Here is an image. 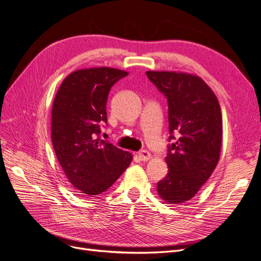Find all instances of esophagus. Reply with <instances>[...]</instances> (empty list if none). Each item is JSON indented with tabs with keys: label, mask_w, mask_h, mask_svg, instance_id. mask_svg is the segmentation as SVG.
<instances>
[{
	"label": "esophagus",
	"mask_w": 261,
	"mask_h": 261,
	"mask_svg": "<svg viewBox=\"0 0 261 261\" xmlns=\"http://www.w3.org/2000/svg\"><path fill=\"white\" fill-rule=\"evenodd\" d=\"M139 158L142 160V161H146L150 158V152L148 150H141L139 151Z\"/></svg>",
	"instance_id": "esophagus-1"
}]
</instances>
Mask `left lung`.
Here are the masks:
<instances>
[{
    "instance_id": "left-lung-1",
    "label": "left lung",
    "mask_w": 261,
    "mask_h": 261,
    "mask_svg": "<svg viewBox=\"0 0 261 261\" xmlns=\"http://www.w3.org/2000/svg\"><path fill=\"white\" fill-rule=\"evenodd\" d=\"M148 80L168 100V174L157 191L167 203L190 200L217 166L223 122L218 100L196 75L176 72H146Z\"/></svg>"
}]
</instances>
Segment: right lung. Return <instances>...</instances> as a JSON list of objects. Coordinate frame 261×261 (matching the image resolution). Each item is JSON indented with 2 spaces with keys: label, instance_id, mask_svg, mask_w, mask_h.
Listing matches in <instances>:
<instances>
[{
  "label": "right lung",
  "instance_id": "add662e5",
  "mask_svg": "<svg viewBox=\"0 0 261 261\" xmlns=\"http://www.w3.org/2000/svg\"><path fill=\"white\" fill-rule=\"evenodd\" d=\"M129 73L93 67L71 73L58 89L51 112V141L67 179L84 196L108 190L132 161L128 151L100 140L108 124L106 102L112 87Z\"/></svg>",
  "mask_w": 261,
  "mask_h": 261
}]
</instances>
